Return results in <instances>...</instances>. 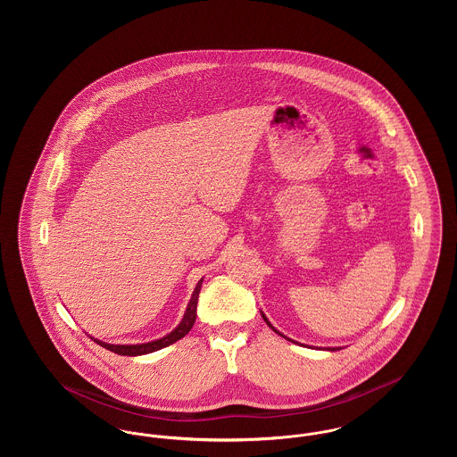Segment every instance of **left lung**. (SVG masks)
Listing matches in <instances>:
<instances>
[{"mask_svg":"<svg viewBox=\"0 0 457 457\" xmlns=\"http://www.w3.org/2000/svg\"><path fill=\"white\" fill-rule=\"evenodd\" d=\"M262 317H263V320H265V322H267V326L272 327V324H270V322H269V320H267V317H265V315H263V313H262ZM272 330H274V332H278V334H279V336H283V337H286V336H284V334H281V332H279V330H278V328H274V327H272ZM286 339H287V337H286ZM289 341H291V339H289ZM293 343H295V341H293ZM327 349H328V351H336V349H341V348H327Z\"/></svg>","mask_w":457,"mask_h":457,"instance_id":"1","label":"left lung"}]
</instances>
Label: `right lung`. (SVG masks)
<instances>
[{"label": "right lung", "mask_w": 457, "mask_h": 457, "mask_svg": "<svg viewBox=\"0 0 457 457\" xmlns=\"http://www.w3.org/2000/svg\"><path fill=\"white\" fill-rule=\"evenodd\" d=\"M202 281H204V279H200V281L196 283L194 295H192V298H190V302H188L187 312H185L181 322H179L178 327H176L174 330H171L168 336H164V337H161V339H155V341H151V343H144V345H108V343H103V341H99V339H94V337H92V339H94L97 345H101L103 348L109 349V351L116 353V354H121V356H140V354L154 353V351H157V349L166 348V346L173 345L178 339L185 337V336L190 332V328L195 324L196 302H198V293H200V287H202Z\"/></svg>", "instance_id": "add662e5"}]
</instances>
